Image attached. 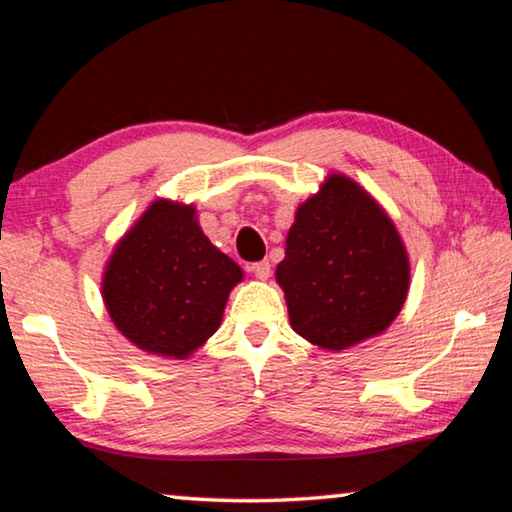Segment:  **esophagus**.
Segmentation results:
<instances>
[{"label": "esophagus", "mask_w": 512, "mask_h": 512, "mask_svg": "<svg viewBox=\"0 0 512 512\" xmlns=\"http://www.w3.org/2000/svg\"><path fill=\"white\" fill-rule=\"evenodd\" d=\"M250 271L255 273L257 280H268V277H271V264H268L266 259H262V262H255L250 266Z\"/></svg>", "instance_id": "obj_1"}]
</instances>
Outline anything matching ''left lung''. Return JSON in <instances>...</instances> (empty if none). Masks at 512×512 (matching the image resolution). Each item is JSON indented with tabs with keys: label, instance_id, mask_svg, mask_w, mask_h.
Masks as SVG:
<instances>
[{
	"label": "left lung",
	"instance_id": "8db88e82",
	"mask_svg": "<svg viewBox=\"0 0 512 512\" xmlns=\"http://www.w3.org/2000/svg\"><path fill=\"white\" fill-rule=\"evenodd\" d=\"M275 280L302 339L345 350L397 318L411 266L384 207L352 178L329 173L296 210Z\"/></svg>",
	"mask_w": 512,
	"mask_h": 512
}]
</instances>
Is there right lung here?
Returning a JSON list of instances; mask_svg holds the SVG:
<instances>
[{
  "label": "right lung",
  "mask_w": 512,
  "mask_h": 512,
  "mask_svg": "<svg viewBox=\"0 0 512 512\" xmlns=\"http://www.w3.org/2000/svg\"><path fill=\"white\" fill-rule=\"evenodd\" d=\"M241 280L239 264L203 235L194 205L158 198L112 250L101 296L137 348L187 359L219 329Z\"/></svg>",
  "instance_id": "right-lung-1"
}]
</instances>
